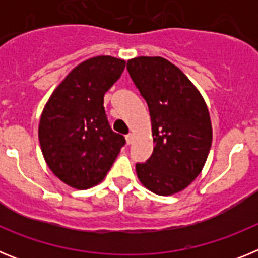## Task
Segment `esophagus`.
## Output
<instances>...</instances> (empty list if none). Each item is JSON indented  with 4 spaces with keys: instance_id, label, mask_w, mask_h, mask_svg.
I'll return each mask as SVG.
<instances>
[{
    "instance_id": "obj_1",
    "label": "esophagus",
    "mask_w": 258,
    "mask_h": 258,
    "mask_svg": "<svg viewBox=\"0 0 258 258\" xmlns=\"http://www.w3.org/2000/svg\"><path fill=\"white\" fill-rule=\"evenodd\" d=\"M125 141H126L127 145H131V143L133 142V136H132V134H127V136L125 137Z\"/></svg>"
}]
</instances>
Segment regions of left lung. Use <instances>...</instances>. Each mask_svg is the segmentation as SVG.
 <instances>
[{"label": "left lung", "instance_id": "obj_1", "mask_svg": "<svg viewBox=\"0 0 258 258\" xmlns=\"http://www.w3.org/2000/svg\"><path fill=\"white\" fill-rule=\"evenodd\" d=\"M126 68L147 102L155 143L149 160L136 165L138 179L161 197L179 192L200 174L211 150L206 101L188 77L161 56L129 59Z\"/></svg>", "mask_w": 258, "mask_h": 258}]
</instances>
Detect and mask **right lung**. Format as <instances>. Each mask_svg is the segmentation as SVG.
Returning a JSON list of instances; mask_svg holds the SVG:
<instances>
[{
	"label": "right lung",
	"mask_w": 258,
	"mask_h": 258,
	"mask_svg": "<svg viewBox=\"0 0 258 258\" xmlns=\"http://www.w3.org/2000/svg\"><path fill=\"white\" fill-rule=\"evenodd\" d=\"M125 60L99 55L71 71L41 113L38 141L47 166L71 187L101 183L125 138L107 120L104 94L120 79Z\"/></svg>",
	"instance_id": "1"
}]
</instances>
